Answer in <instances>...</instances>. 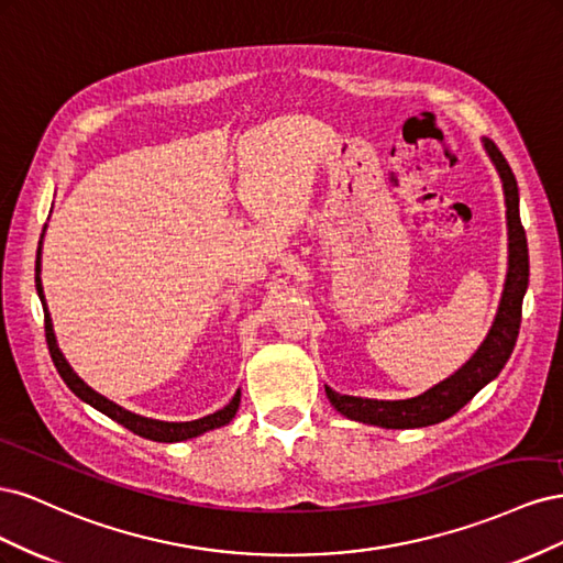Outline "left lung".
<instances>
[{"label":"left lung","mask_w":563,"mask_h":563,"mask_svg":"<svg viewBox=\"0 0 563 563\" xmlns=\"http://www.w3.org/2000/svg\"><path fill=\"white\" fill-rule=\"evenodd\" d=\"M490 162L496 164L498 176L505 190V207H507V236H509V261H507V279L503 288V298L498 305V314L493 319V327L484 343L472 354V360L460 366L451 378L441 380L439 385L422 391L413 399L399 401H378V399H362L350 395H338L327 387V397L333 404L335 411L343 413L350 420H360L366 424H378L387 430H408V428H428L441 420L457 413L476 391L488 385L498 376L507 364L509 354L515 350L519 327H521V302L528 288V244L526 232L519 218V187L517 178L509 168L503 152L496 143L484 139L482 141Z\"/></svg>","instance_id":"1"}]
</instances>
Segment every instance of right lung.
I'll list each match as a JSON object with an SVG mask.
<instances>
[{"label":"right lung","mask_w":563,"mask_h":563,"mask_svg":"<svg viewBox=\"0 0 563 563\" xmlns=\"http://www.w3.org/2000/svg\"><path fill=\"white\" fill-rule=\"evenodd\" d=\"M42 242H40V249H37V263H35V284H37V294H40V300H42V308H44V331H46V343H48V352H51V360H54L60 378L65 380V385L70 387L75 395L81 399L91 404L96 411L106 413L108 418H112L114 422L124 424L126 430H131L133 434L139 437H145V439H152V441H185V439H192V437H199L203 432L209 430H216V428H223V424H228L236 408H240V399H242V391L236 389V395L232 397V401L228 406L220 408V411L211 413V416H203L199 420H190V422H164V420H152V418H145V416H139V413H131L126 411V408H122L119 404L110 401L108 397L98 395L96 389H91L87 383H84L77 373L73 371V366L67 364V360L63 356L58 343H56V333H54V323H51V314H48V308H46V300H44V288H42Z\"/></svg>","instance_id":"obj_1"}]
</instances>
